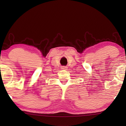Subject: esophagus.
Listing matches in <instances>:
<instances>
[{
    "label": "esophagus",
    "instance_id": "1",
    "mask_svg": "<svg viewBox=\"0 0 126 126\" xmlns=\"http://www.w3.org/2000/svg\"><path fill=\"white\" fill-rule=\"evenodd\" d=\"M62 69H67V67H65V66H64V67H62Z\"/></svg>",
    "mask_w": 126,
    "mask_h": 126
}]
</instances>
